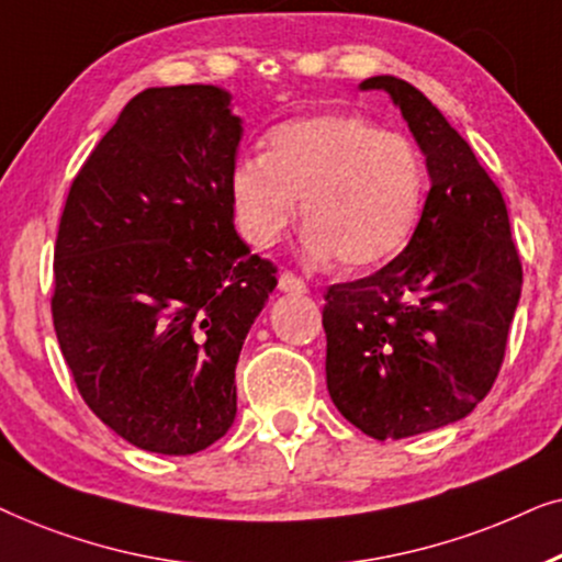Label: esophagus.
Here are the masks:
<instances>
[{
	"mask_svg": "<svg viewBox=\"0 0 562 562\" xmlns=\"http://www.w3.org/2000/svg\"><path fill=\"white\" fill-rule=\"evenodd\" d=\"M277 288L282 290V293H308V285H305V282L301 280V277L297 274H293V272H280V277H277Z\"/></svg>",
	"mask_w": 562,
	"mask_h": 562,
	"instance_id": "esophagus-1",
	"label": "esophagus"
}]
</instances>
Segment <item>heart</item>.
Returning a JSON list of instances; mask_svg holds the SVG:
<instances>
[{"label":"heart","mask_w":562,"mask_h":562,"mask_svg":"<svg viewBox=\"0 0 562 562\" xmlns=\"http://www.w3.org/2000/svg\"><path fill=\"white\" fill-rule=\"evenodd\" d=\"M424 192L418 148L344 112L277 125L265 156H241L228 175L236 228L251 246L280 241L301 200L305 251L349 269L383 265L406 246Z\"/></svg>","instance_id":"1"}]
</instances>
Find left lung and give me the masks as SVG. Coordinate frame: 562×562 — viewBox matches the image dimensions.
Wrapping results in <instances>:
<instances>
[{"mask_svg":"<svg viewBox=\"0 0 562 562\" xmlns=\"http://www.w3.org/2000/svg\"><path fill=\"white\" fill-rule=\"evenodd\" d=\"M426 156L431 187L406 249L375 274L326 290V385L372 439L465 418L504 362L521 295L506 203L473 148L408 81L370 77Z\"/></svg>","mask_w":562,"mask_h":562,"instance_id":"obj_1","label":"left lung"}]
</instances>
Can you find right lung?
I'll return each instance as SVG.
<instances>
[{
  "label": "right lung",
  "mask_w": 562,
  "mask_h": 562,
  "mask_svg": "<svg viewBox=\"0 0 562 562\" xmlns=\"http://www.w3.org/2000/svg\"><path fill=\"white\" fill-rule=\"evenodd\" d=\"M213 85L133 97L58 223L54 328L81 398L146 452L194 454L236 418V362L277 285L234 228L241 140Z\"/></svg>",
  "instance_id": "1"
}]
</instances>
